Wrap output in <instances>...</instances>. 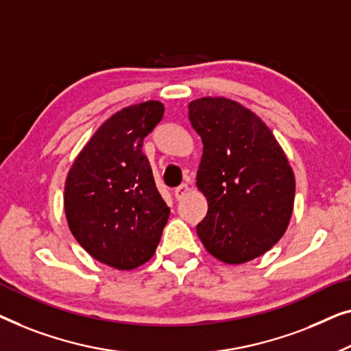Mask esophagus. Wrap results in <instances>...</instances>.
<instances>
[{
    "label": "esophagus",
    "mask_w": 351,
    "mask_h": 351,
    "mask_svg": "<svg viewBox=\"0 0 351 351\" xmlns=\"http://www.w3.org/2000/svg\"><path fill=\"white\" fill-rule=\"evenodd\" d=\"M187 192H189V186H187V184H181L180 187H176V189H175V197H176L178 200H181L182 197H184V195L187 194Z\"/></svg>",
    "instance_id": "34e87169"
}]
</instances>
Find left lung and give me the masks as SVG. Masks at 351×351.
Returning <instances> with one entry per match:
<instances>
[{
	"label": "left lung",
	"mask_w": 351,
	"mask_h": 351,
	"mask_svg": "<svg viewBox=\"0 0 351 351\" xmlns=\"http://www.w3.org/2000/svg\"><path fill=\"white\" fill-rule=\"evenodd\" d=\"M189 121L204 143L197 187L208 200L197 235L226 264L259 258L283 237L294 208L283 147L256 112L230 98H197Z\"/></svg>",
	"instance_id": "obj_1"
}]
</instances>
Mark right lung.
Masks as SVG:
<instances>
[{
  "instance_id": "obj_1",
  "label": "right lung",
  "mask_w": 351,
  "mask_h": 351,
  "mask_svg": "<svg viewBox=\"0 0 351 351\" xmlns=\"http://www.w3.org/2000/svg\"><path fill=\"white\" fill-rule=\"evenodd\" d=\"M164 116L149 100L122 108L73 162L63 206L71 234L93 259L133 270L156 253L170 208L157 189L143 140Z\"/></svg>"
}]
</instances>
